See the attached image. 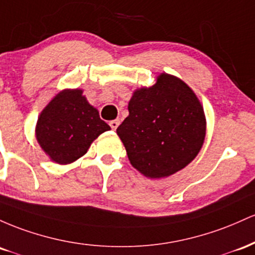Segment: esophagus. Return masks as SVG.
<instances>
[{"instance_id":"1","label":"esophagus","mask_w":255,"mask_h":255,"mask_svg":"<svg viewBox=\"0 0 255 255\" xmlns=\"http://www.w3.org/2000/svg\"><path fill=\"white\" fill-rule=\"evenodd\" d=\"M119 124H120V120L119 119L112 120V122L110 123V125H111V128H112V130H117V128L119 127Z\"/></svg>"}]
</instances>
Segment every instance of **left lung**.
<instances>
[{
	"mask_svg": "<svg viewBox=\"0 0 255 255\" xmlns=\"http://www.w3.org/2000/svg\"><path fill=\"white\" fill-rule=\"evenodd\" d=\"M128 110L117 133L143 176L165 178L196 158L206 136L204 107L178 77L160 73L155 84L133 91Z\"/></svg>",
	"mask_w": 255,
	"mask_h": 255,
	"instance_id": "8db88e82",
	"label": "left lung"
}]
</instances>
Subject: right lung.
Wrapping results in <instances>:
<instances>
[{
    "label": "right lung",
    "mask_w": 255,
    "mask_h": 255,
    "mask_svg": "<svg viewBox=\"0 0 255 255\" xmlns=\"http://www.w3.org/2000/svg\"><path fill=\"white\" fill-rule=\"evenodd\" d=\"M110 125L100 119L99 111L88 102L82 89H64L39 114L36 139L51 161L72 164L84 155L91 143Z\"/></svg>",
    "instance_id": "right-lung-1"
}]
</instances>
